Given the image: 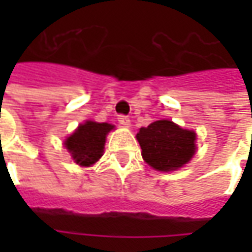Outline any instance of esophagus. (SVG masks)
Instances as JSON below:
<instances>
[{
    "label": "esophagus",
    "instance_id": "obj_1",
    "mask_svg": "<svg viewBox=\"0 0 252 252\" xmlns=\"http://www.w3.org/2000/svg\"><path fill=\"white\" fill-rule=\"evenodd\" d=\"M118 122L121 123L122 126H126V127L130 126V119H129V116H126V115H119V116H118Z\"/></svg>",
    "mask_w": 252,
    "mask_h": 252
}]
</instances>
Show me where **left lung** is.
Masks as SVG:
<instances>
[{
	"label": "left lung",
	"instance_id": "8db88e82",
	"mask_svg": "<svg viewBox=\"0 0 252 252\" xmlns=\"http://www.w3.org/2000/svg\"><path fill=\"white\" fill-rule=\"evenodd\" d=\"M144 161L158 171L181 168L195 154L196 134L171 121L153 122L137 133Z\"/></svg>",
	"mask_w": 252,
	"mask_h": 252
}]
</instances>
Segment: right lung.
Here are the masks:
<instances>
[{
  "label": "right lung",
  "instance_id": "obj_1",
  "mask_svg": "<svg viewBox=\"0 0 252 252\" xmlns=\"http://www.w3.org/2000/svg\"><path fill=\"white\" fill-rule=\"evenodd\" d=\"M113 129L109 123L85 122L65 140V147L77 164L88 167L101 158L106 134Z\"/></svg>",
  "mask_w": 252,
  "mask_h": 252
}]
</instances>
